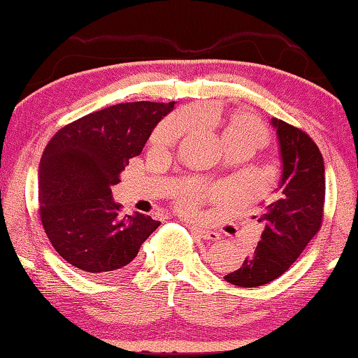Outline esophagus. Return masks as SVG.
<instances>
[{"instance_id": "obj_1", "label": "esophagus", "mask_w": 358, "mask_h": 358, "mask_svg": "<svg viewBox=\"0 0 358 358\" xmlns=\"http://www.w3.org/2000/svg\"><path fill=\"white\" fill-rule=\"evenodd\" d=\"M191 232H194L197 237H201L202 240H208V241H216L220 240V234L215 232V230L210 229H203V227H197V226H189Z\"/></svg>"}]
</instances>
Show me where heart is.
Listing matches in <instances>:
<instances>
[{
  "label": "heart",
  "instance_id": "obj_1",
  "mask_svg": "<svg viewBox=\"0 0 358 358\" xmlns=\"http://www.w3.org/2000/svg\"><path fill=\"white\" fill-rule=\"evenodd\" d=\"M183 132V126H181L177 118L166 120L164 123L157 126L156 131L153 132V137H151V145L156 150H166L172 145L177 143V141ZM224 141H246L252 143L256 148L264 147L268 141V134H266V129L260 121L252 117V115L241 113L237 115L232 121H230L229 126L224 131ZM203 197V194H189V196H183L180 199V208L186 211V213H191V211L196 210L197 203Z\"/></svg>",
  "mask_w": 358,
  "mask_h": 358
}]
</instances>
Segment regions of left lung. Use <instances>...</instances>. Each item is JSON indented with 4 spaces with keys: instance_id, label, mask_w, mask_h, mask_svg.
I'll list each match as a JSON object with an SVG mask.
<instances>
[{
    "instance_id": "8db88e82",
    "label": "left lung",
    "mask_w": 358,
    "mask_h": 358,
    "mask_svg": "<svg viewBox=\"0 0 358 358\" xmlns=\"http://www.w3.org/2000/svg\"><path fill=\"white\" fill-rule=\"evenodd\" d=\"M280 141L282 175L280 192L262 213V235L238 270L224 276L240 287H257L290 268L316 235L324 220L325 169L322 155L305 131L271 118Z\"/></svg>"
}]
</instances>
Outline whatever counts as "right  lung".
I'll return each mask as SVG.
<instances>
[{
  "label": "right lung",
  "mask_w": 358,
  "mask_h": 358,
  "mask_svg": "<svg viewBox=\"0 0 358 358\" xmlns=\"http://www.w3.org/2000/svg\"><path fill=\"white\" fill-rule=\"evenodd\" d=\"M175 102H124L85 115L59 129L39 164V216L66 262L87 273L131 264L159 221L123 215L112 186Z\"/></svg>",
  "instance_id": "1"
}]
</instances>
